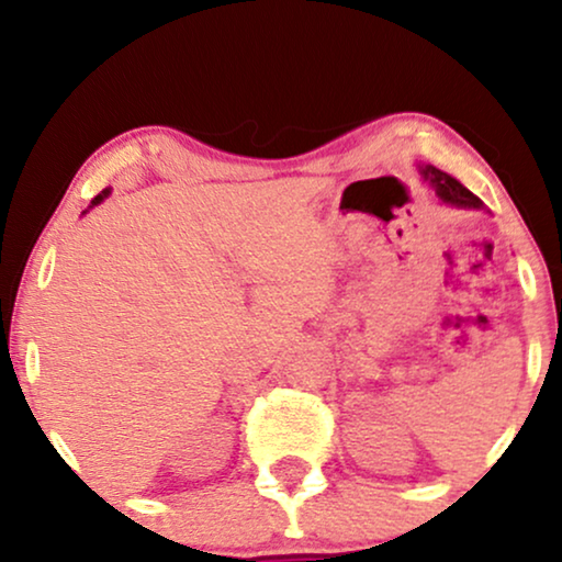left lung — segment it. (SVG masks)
Returning a JSON list of instances; mask_svg holds the SVG:
<instances>
[{
    "label": "left lung",
    "mask_w": 562,
    "mask_h": 562,
    "mask_svg": "<svg viewBox=\"0 0 562 562\" xmlns=\"http://www.w3.org/2000/svg\"><path fill=\"white\" fill-rule=\"evenodd\" d=\"M422 173H425V179L432 183L437 196H440L442 202L456 204V206H471V210H481L483 206V202L473 194V191H468L463 183H460L458 179H452L450 173L440 171V168L427 166V168H422Z\"/></svg>",
    "instance_id": "obj_1"
}]
</instances>
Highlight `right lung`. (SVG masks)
Segmentation results:
<instances>
[{
	"instance_id": "obj_1",
	"label": "right lung",
	"mask_w": 562,
	"mask_h": 562,
	"mask_svg": "<svg viewBox=\"0 0 562 562\" xmlns=\"http://www.w3.org/2000/svg\"><path fill=\"white\" fill-rule=\"evenodd\" d=\"M106 194H110V191H102V194H97L94 199H91V204H99V202H102V199H104Z\"/></svg>"
}]
</instances>
